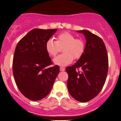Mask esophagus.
Listing matches in <instances>:
<instances>
[{
  "mask_svg": "<svg viewBox=\"0 0 121 121\" xmlns=\"http://www.w3.org/2000/svg\"><path fill=\"white\" fill-rule=\"evenodd\" d=\"M60 70L61 71H64L65 68L62 67V66H60Z\"/></svg>",
  "mask_w": 121,
  "mask_h": 121,
  "instance_id": "esophagus-1",
  "label": "esophagus"
}]
</instances>
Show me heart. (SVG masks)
Returning a JSON list of instances; mask_svg holds the SVG:
<instances>
[{"instance_id":"b5f03b06","label":"heart","mask_w":121,"mask_h":121,"mask_svg":"<svg viewBox=\"0 0 121 121\" xmlns=\"http://www.w3.org/2000/svg\"><path fill=\"white\" fill-rule=\"evenodd\" d=\"M56 40H47L45 49L48 55L55 56L62 48L64 53L57 56L53 59L55 64L59 66H66L73 61V59H80L85 49V43L81 39L76 38L75 36L68 32H64L57 36Z\"/></svg>"}]
</instances>
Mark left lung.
<instances>
[{
    "label": "left lung",
    "mask_w": 121,
    "mask_h": 121,
    "mask_svg": "<svg viewBox=\"0 0 121 121\" xmlns=\"http://www.w3.org/2000/svg\"><path fill=\"white\" fill-rule=\"evenodd\" d=\"M77 32L84 35L86 43L82 56L75 64L66 67L68 89L75 99L86 102L96 97L105 84L109 66L108 56L102 39L86 30Z\"/></svg>",
    "instance_id": "8db88e82"
}]
</instances>
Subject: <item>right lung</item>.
<instances>
[{
  "label": "right lung",
  "instance_id": "add662e5",
  "mask_svg": "<svg viewBox=\"0 0 121 121\" xmlns=\"http://www.w3.org/2000/svg\"><path fill=\"white\" fill-rule=\"evenodd\" d=\"M57 29L31 30L17 43L12 70L16 85L23 95L32 101L43 99L52 89L60 72L58 65L51 67L45 43Z\"/></svg>",
  "mask_w": 121,
  "mask_h": 121
}]
</instances>
